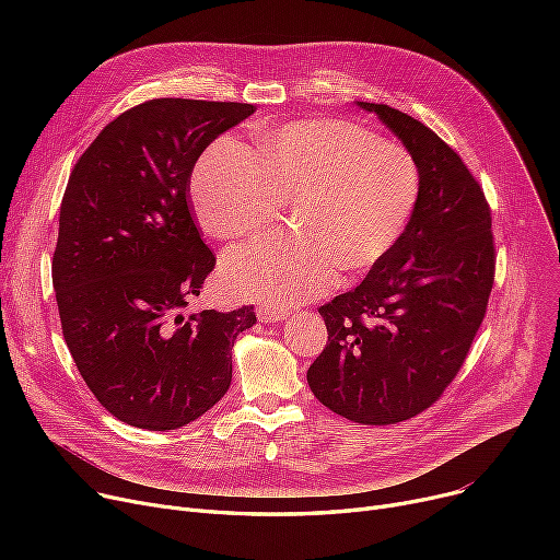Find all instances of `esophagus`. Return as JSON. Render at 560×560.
<instances>
[{
  "instance_id": "obj_1",
  "label": "esophagus",
  "mask_w": 560,
  "mask_h": 560,
  "mask_svg": "<svg viewBox=\"0 0 560 560\" xmlns=\"http://www.w3.org/2000/svg\"><path fill=\"white\" fill-rule=\"evenodd\" d=\"M256 315H258L260 322H265V325H272V322H281V319L290 317V311H285V308H275V306H260V308L256 311Z\"/></svg>"
}]
</instances>
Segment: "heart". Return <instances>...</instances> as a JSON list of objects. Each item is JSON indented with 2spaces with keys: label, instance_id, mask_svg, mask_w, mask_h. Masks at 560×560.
Returning a JSON list of instances; mask_svg holds the SVG:
<instances>
[{
  "label": "heart",
  "instance_id": "1",
  "mask_svg": "<svg viewBox=\"0 0 560 560\" xmlns=\"http://www.w3.org/2000/svg\"><path fill=\"white\" fill-rule=\"evenodd\" d=\"M422 190L406 147L342 120H304L256 133V156L235 140L211 144L192 174L206 233L241 241L290 203L295 241H256L229 252L220 279L233 295L275 308L313 300L342 270H372L399 243Z\"/></svg>",
  "mask_w": 560,
  "mask_h": 560
}]
</instances>
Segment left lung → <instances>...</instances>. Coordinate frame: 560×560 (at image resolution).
Returning a JSON list of instances; mask_svg holds the SVG:
<instances>
[{"label":"left lung","mask_w":560,"mask_h":560,"mask_svg":"<svg viewBox=\"0 0 560 560\" xmlns=\"http://www.w3.org/2000/svg\"><path fill=\"white\" fill-rule=\"evenodd\" d=\"M357 106L413 154L422 190L393 252L319 308L329 342L306 378L334 413L395 424L422 413L460 370L486 315L494 245L483 190L452 147L397 108Z\"/></svg>","instance_id":"obj_1"}]
</instances>
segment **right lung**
I'll list each match as a JSON object with an SVG mask.
<instances>
[{
  "mask_svg": "<svg viewBox=\"0 0 560 560\" xmlns=\"http://www.w3.org/2000/svg\"><path fill=\"white\" fill-rule=\"evenodd\" d=\"M254 110L144 102L104 127L70 174L51 260L58 315L88 388L125 424L186 427L231 386L233 340L256 315L184 313L215 265L188 182L206 147Z\"/></svg>",
  "mask_w": 560,
  "mask_h": 560,
  "instance_id": "right-lung-1",
  "label": "right lung"
}]
</instances>
